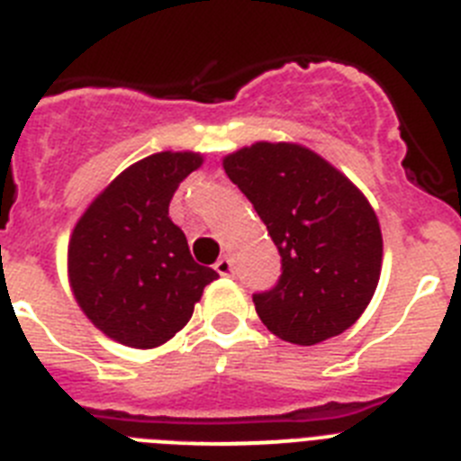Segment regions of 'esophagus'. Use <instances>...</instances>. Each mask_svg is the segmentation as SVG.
I'll return each instance as SVG.
<instances>
[{"label": "esophagus", "mask_w": 461, "mask_h": 461, "mask_svg": "<svg viewBox=\"0 0 461 461\" xmlns=\"http://www.w3.org/2000/svg\"><path fill=\"white\" fill-rule=\"evenodd\" d=\"M215 271L221 273V276H231V271H234V264H231L230 257H221V259L215 261Z\"/></svg>", "instance_id": "esophagus-1"}]
</instances>
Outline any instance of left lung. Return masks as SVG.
I'll return each instance as SVG.
<instances>
[{
  "label": "left lung",
  "mask_w": 461,
  "mask_h": 461,
  "mask_svg": "<svg viewBox=\"0 0 461 461\" xmlns=\"http://www.w3.org/2000/svg\"><path fill=\"white\" fill-rule=\"evenodd\" d=\"M222 167L282 257L276 287L252 296L264 326L301 347L349 329L375 296L384 257L367 197L303 144L255 142L225 156Z\"/></svg>",
  "instance_id": "left-lung-1"
}]
</instances>
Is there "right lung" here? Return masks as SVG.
<instances>
[{
	"instance_id": "add662e5",
	"label": "right lung",
	"mask_w": 461,
	"mask_h": 461,
	"mask_svg": "<svg viewBox=\"0 0 461 461\" xmlns=\"http://www.w3.org/2000/svg\"><path fill=\"white\" fill-rule=\"evenodd\" d=\"M204 163L194 151H160L123 169L80 215L68 240V282L98 330L153 349L184 329L218 273L193 259L169 218L181 181Z\"/></svg>"
}]
</instances>
